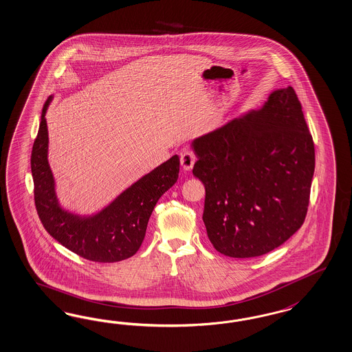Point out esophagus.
Segmentation results:
<instances>
[{
	"mask_svg": "<svg viewBox=\"0 0 352 352\" xmlns=\"http://www.w3.org/2000/svg\"><path fill=\"white\" fill-rule=\"evenodd\" d=\"M195 160H197V157L194 155L193 151H189V150L184 151L182 154V158H180V162H182V166L184 170H192V168H193L194 163H195Z\"/></svg>",
	"mask_w": 352,
	"mask_h": 352,
	"instance_id": "esophagus-1",
	"label": "esophagus"
}]
</instances>
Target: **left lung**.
Listing matches in <instances>:
<instances>
[{
    "label": "left lung",
    "instance_id": "1",
    "mask_svg": "<svg viewBox=\"0 0 352 352\" xmlns=\"http://www.w3.org/2000/svg\"><path fill=\"white\" fill-rule=\"evenodd\" d=\"M193 175L204 182V223L220 254L261 256L302 227L315 146L294 89L194 138Z\"/></svg>",
    "mask_w": 352,
    "mask_h": 352
}]
</instances>
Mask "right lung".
<instances>
[{
	"instance_id": "obj_1",
	"label": "right lung",
	"mask_w": 352,
	"mask_h": 352,
	"mask_svg": "<svg viewBox=\"0 0 352 352\" xmlns=\"http://www.w3.org/2000/svg\"><path fill=\"white\" fill-rule=\"evenodd\" d=\"M53 101L46 100L34 140L31 170L34 204L46 232L81 258L98 263L124 261L136 254L145 239L148 219L159 201L179 177L180 159L173 155L119 194L111 204L93 215L65 210L56 193V180L47 160L45 115Z\"/></svg>"
}]
</instances>
